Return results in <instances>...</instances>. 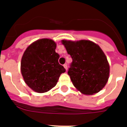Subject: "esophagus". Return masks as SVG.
<instances>
[{
    "label": "esophagus",
    "instance_id": "34e87169",
    "mask_svg": "<svg viewBox=\"0 0 127 127\" xmlns=\"http://www.w3.org/2000/svg\"><path fill=\"white\" fill-rule=\"evenodd\" d=\"M64 68H65L66 70H67V68H68V67H67V64H64Z\"/></svg>",
    "mask_w": 127,
    "mask_h": 127
}]
</instances>
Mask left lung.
Wrapping results in <instances>:
<instances>
[{
    "label": "left lung",
    "instance_id": "left-lung-1",
    "mask_svg": "<svg viewBox=\"0 0 127 127\" xmlns=\"http://www.w3.org/2000/svg\"><path fill=\"white\" fill-rule=\"evenodd\" d=\"M72 62L68 70L77 90L93 95L103 89L109 77V63L98 44L87 40H62Z\"/></svg>",
    "mask_w": 127,
    "mask_h": 127
}]
</instances>
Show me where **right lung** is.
Here are the masks:
<instances>
[{"instance_id": "1", "label": "right lung", "mask_w": 127, "mask_h": 127, "mask_svg": "<svg viewBox=\"0 0 127 127\" xmlns=\"http://www.w3.org/2000/svg\"><path fill=\"white\" fill-rule=\"evenodd\" d=\"M57 44L48 38L36 40L28 46L21 59L23 79L32 90L38 93L50 91L57 85L60 75L66 71L59 63Z\"/></svg>"}]
</instances>
